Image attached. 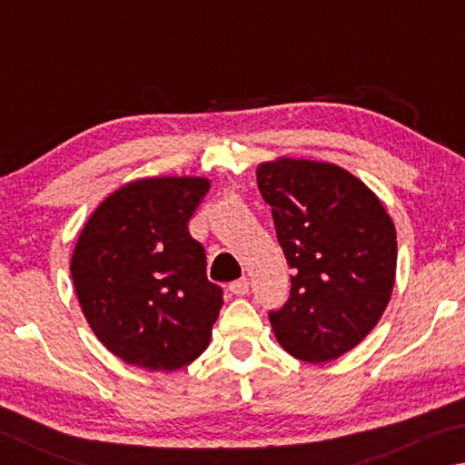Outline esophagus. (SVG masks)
<instances>
[{
	"label": "esophagus",
	"instance_id": "esophagus-1",
	"mask_svg": "<svg viewBox=\"0 0 465 465\" xmlns=\"http://www.w3.org/2000/svg\"><path fill=\"white\" fill-rule=\"evenodd\" d=\"M230 291H232L233 295H240V297L246 295L248 291H250V281L246 277L233 281V282H230Z\"/></svg>",
	"mask_w": 465,
	"mask_h": 465
}]
</instances>
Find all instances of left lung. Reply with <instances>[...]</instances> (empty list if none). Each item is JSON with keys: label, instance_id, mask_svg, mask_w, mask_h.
<instances>
[{"label": "left lung", "instance_id": "left-lung-1", "mask_svg": "<svg viewBox=\"0 0 465 465\" xmlns=\"http://www.w3.org/2000/svg\"><path fill=\"white\" fill-rule=\"evenodd\" d=\"M287 258L291 293L269 312L289 355L326 363L380 322L396 277V230L380 199L334 163L282 160L256 170Z\"/></svg>", "mask_w": 465, "mask_h": 465}]
</instances>
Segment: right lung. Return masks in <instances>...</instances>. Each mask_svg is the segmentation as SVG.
<instances>
[{
	"mask_svg": "<svg viewBox=\"0 0 465 465\" xmlns=\"http://www.w3.org/2000/svg\"><path fill=\"white\" fill-rule=\"evenodd\" d=\"M209 183L147 178L119 188L77 240L72 279L84 316L106 349L147 371H174L207 349L223 289L188 232Z\"/></svg>",
	"mask_w": 465,
	"mask_h": 465,
	"instance_id": "1",
	"label": "right lung"
}]
</instances>
